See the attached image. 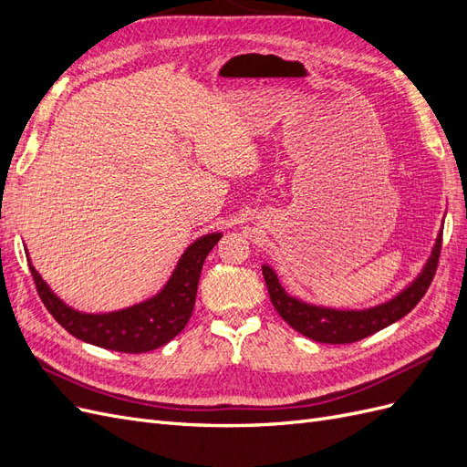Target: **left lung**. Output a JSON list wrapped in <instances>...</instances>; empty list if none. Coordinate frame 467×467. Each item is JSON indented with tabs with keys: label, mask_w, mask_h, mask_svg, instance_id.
I'll use <instances>...</instances> for the list:
<instances>
[{
	"label": "left lung",
	"mask_w": 467,
	"mask_h": 467,
	"mask_svg": "<svg viewBox=\"0 0 467 467\" xmlns=\"http://www.w3.org/2000/svg\"><path fill=\"white\" fill-rule=\"evenodd\" d=\"M441 247L442 230L436 235L431 257L427 259L425 266L420 268V273L415 276L411 285H407L400 294H395L391 300L364 309H338L296 298V296H290L285 286L280 285L275 268L268 265H263V276L275 309L292 329L317 343L347 345L374 335L376 331L388 327V325L400 321L411 312L431 286L436 273L438 257H441Z\"/></svg>",
	"instance_id": "8db88e82"
}]
</instances>
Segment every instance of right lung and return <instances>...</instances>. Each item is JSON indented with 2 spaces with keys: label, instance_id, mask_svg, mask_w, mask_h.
<instances>
[{
  "label": "right lung",
  "instance_id": "obj_1",
  "mask_svg": "<svg viewBox=\"0 0 467 467\" xmlns=\"http://www.w3.org/2000/svg\"><path fill=\"white\" fill-rule=\"evenodd\" d=\"M220 237L222 234L214 232L194 239L158 294L144 302L109 314L78 312L50 290L31 261L29 268L40 300L67 333L95 347L136 355V352L163 347L185 329L194 309L204 259L212 247L220 242Z\"/></svg>",
  "mask_w": 467,
  "mask_h": 467
}]
</instances>
